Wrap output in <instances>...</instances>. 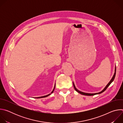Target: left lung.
<instances>
[{"label":"left lung","mask_w":123,"mask_h":123,"mask_svg":"<svg viewBox=\"0 0 123 123\" xmlns=\"http://www.w3.org/2000/svg\"><path fill=\"white\" fill-rule=\"evenodd\" d=\"M115 73H114V75H113V77H112V78L111 79V81L109 82V83L107 85V86L105 87V88L102 91V92H99V93H85V92H80V91H78V90H77L76 89V88L75 87V86H74V84L73 83V84H74V89H75V90L77 92H78V93H80L81 94H82V95H87V96H92V95H95V94H100V93H102L103 92H104V91H105L106 90V89L108 88V87L110 85V84L113 82V81L114 80V78H115V74H116V68H115Z\"/></svg>","instance_id":"8db88e82"}]
</instances>
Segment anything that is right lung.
<instances>
[{"instance_id":"obj_1","label":"right lung","mask_w":123,"mask_h":123,"mask_svg":"<svg viewBox=\"0 0 123 123\" xmlns=\"http://www.w3.org/2000/svg\"><path fill=\"white\" fill-rule=\"evenodd\" d=\"M55 87H54V90H53V91H52V92H51V93H52L54 92V90H55ZM50 95V94H48V95H45V96H42V97H37V98H43V97H47V96H48L49 95Z\"/></svg>"}]
</instances>
